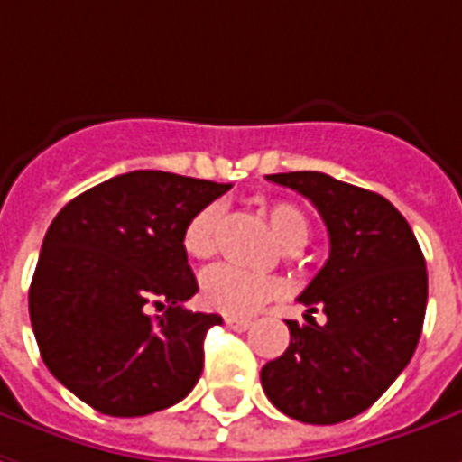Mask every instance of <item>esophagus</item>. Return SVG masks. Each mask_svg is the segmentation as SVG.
I'll use <instances>...</instances> for the list:
<instances>
[{"label":"esophagus","mask_w":462,"mask_h":462,"mask_svg":"<svg viewBox=\"0 0 462 462\" xmlns=\"http://www.w3.org/2000/svg\"><path fill=\"white\" fill-rule=\"evenodd\" d=\"M225 326L232 328V331H247V328L253 326V321H250V319H243V316H227V319H225Z\"/></svg>","instance_id":"34e87169"}]
</instances>
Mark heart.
<instances>
[{"mask_svg": "<svg viewBox=\"0 0 462 462\" xmlns=\"http://www.w3.org/2000/svg\"><path fill=\"white\" fill-rule=\"evenodd\" d=\"M219 222H222V207L217 202L197 209L184 225L181 232V247L194 260H207L217 253ZM268 222H271L275 237L285 247H300L309 240L310 225L309 217L291 202H275L268 207ZM283 293V283L271 275L243 271L235 265H215L202 273L199 278V298L207 309L227 313V316H250L263 303Z\"/></svg>", "mask_w": 462, "mask_h": 462, "instance_id": "1", "label": "heart"}]
</instances>
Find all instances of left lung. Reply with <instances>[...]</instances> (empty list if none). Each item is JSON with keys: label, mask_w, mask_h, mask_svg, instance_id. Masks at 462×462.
Masks as SVG:
<instances>
[{"label": "left lung", "mask_w": 462, "mask_h": 462, "mask_svg": "<svg viewBox=\"0 0 462 462\" xmlns=\"http://www.w3.org/2000/svg\"><path fill=\"white\" fill-rule=\"evenodd\" d=\"M303 194L328 230V260L300 293L306 323L288 321L291 344L263 366V389L283 415L309 425L356 417L402 374L428 306V271L415 232L376 191L321 171L268 174ZM327 316L316 324L312 313Z\"/></svg>", "instance_id": "8db88e82"}]
</instances>
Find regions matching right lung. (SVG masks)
<instances>
[{
    "label": "right lung",
    "instance_id": "1",
    "mask_svg": "<svg viewBox=\"0 0 462 462\" xmlns=\"http://www.w3.org/2000/svg\"><path fill=\"white\" fill-rule=\"evenodd\" d=\"M227 189L128 171L78 194L52 219L30 285V321L45 366L78 400L103 415L141 417L194 389L207 331L222 319L184 309L199 285L181 232Z\"/></svg>",
    "mask_w": 462,
    "mask_h": 462
}]
</instances>
